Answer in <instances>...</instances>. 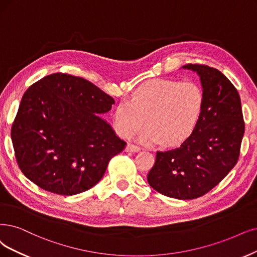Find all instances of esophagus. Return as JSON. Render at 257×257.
Masks as SVG:
<instances>
[{
	"label": "esophagus",
	"instance_id": "1",
	"mask_svg": "<svg viewBox=\"0 0 257 257\" xmlns=\"http://www.w3.org/2000/svg\"><path fill=\"white\" fill-rule=\"evenodd\" d=\"M140 150H141V148L139 146H136L131 143H128L126 146V151H129V153H138V151H140Z\"/></svg>",
	"mask_w": 257,
	"mask_h": 257
}]
</instances>
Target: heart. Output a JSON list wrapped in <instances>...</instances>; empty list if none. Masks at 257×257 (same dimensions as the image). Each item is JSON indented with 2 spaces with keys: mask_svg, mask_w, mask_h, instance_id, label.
<instances>
[{
  "mask_svg": "<svg viewBox=\"0 0 257 257\" xmlns=\"http://www.w3.org/2000/svg\"><path fill=\"white\" fill-rule=\"evenodd\" d=\"M204 107V93L193 80L157 78L142 83L129 101L118 102L113 113L117 135L128 138L137 135L142 144L163 143L176 146L183 143L196 129Z\"/></svg>",
  "mask_w": 257,
  "mask_h": 257,
  "instance_id": "1",
  "label": "heart"
}]
</instances>
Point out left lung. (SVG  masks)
I'll return each instance as SVG.
<instances>
[{"label":"left lung","mask_w":257,"mask_h":257,"mask_svg":"<svg viewBox=\"0 0 257 257\" xmlns=\"http://www.w3.org/2000/svg\"><path fill=\"white\" fill-rule=\"evenodd\" d=\"M200 77L204 107L196 129L179 148L158 151L147 175L160 194L189 200L210 192L239 158L244 134L239 94L220 72L202 64H186Z\"/></svg>","instance_id":"obj_1"}]
</instances>
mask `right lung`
<instances>
[{"instance_id": "1", "label": "right lung", "mask_w": 257, "mask_h": 257, "mask_svg": "<svg viewBox=\"0 0 257 257\" xmlns=\"http://www.w3.org/2000/svg\"><path fill=\"white\" fill-rule=\"evenodd\" d=\"M114 99L81 77L55 73L26 90L12 127L21 172L36 185L71 196L98 183L126 147L100 115Z\"/></svg>"}]
</instances>
